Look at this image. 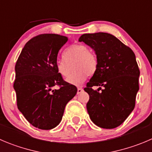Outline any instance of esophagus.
Returning <instances> with one entry per match:
<instances>
[{
	"instance_id": "1",
	"label": "esophagus",
	"mask_w": 152,
	"mask_h": 152,
	"mask_svg": "<svg viewBox=\"0 0 152 152\" xmlns=\"http://www.w3.org/2000/svg\"><path fill=\"white\" fill-rule=\"evenodd\" d=\"M83 89L81 87H77V94H80L83 92Z\"/></svg>"
}]
</instances>
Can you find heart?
I'll return each mask as SVG.
<instances>
[{"instance_id": "heart-1", "label": "heart", "mask_w": 152, "mask_h": 152, "mask_svg": "<svg viewBox=\"0 0 152 152\" xmlns=\"http://www.w3.org/2000/svg\"><path fill=\"white\" fill-rule=\"evenodd\" d=\"M63 58L57 60L56 68L62 77L67 79L70 77L74 66L75 72L68 80L70 83H83L86 75H94L98 69L96 56L84 45L75 44L70 46L63 53Z\"/></svg>"}]
</instances>
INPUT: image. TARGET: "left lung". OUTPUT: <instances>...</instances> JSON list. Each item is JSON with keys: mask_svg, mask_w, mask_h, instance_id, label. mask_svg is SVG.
Wrapping results in <instances>:
<instances>
[{"mask_svg": "<svg viewBox=\"0 0 152 152\" xmlns=\"http://www.w3.org/2000/svg\"><path fill=\"white\" fill-rule=\"evenodd\" d=\"M79 42L92 48L98 60V69L84 88L89 95L86 104L89 118L100 128H116L135 107L140 77L135 54L116 37L107 33L83 34ZM93 86L99 88L94 91Z\"/></svg>", "mask_w": 152, "mask_h": 152, "instance_id": "left-lung-1", "label": "left lung"}]
</instances>
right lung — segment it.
<instances>
[{
	"label": "right lung",
	"mask_w": 152,
	"mask_h": 152,
	"mask_svg": "<svg viewBox=\"0 0 152 152\" xmlns=\"http://www.w3.org/2000/svg\"><path fill=\"white\" fill-rule=\"evenodd\" d=\"M67 41V37L58 34L34 37L26 43L15 64L13 87L17 106L39 129L57 127L66 105L77 92L76 86L63 80L56 68L59 50ZM55 86L60 88L53 90Z\"/></svg>",
	"instance_id": "1"
}]
</instances>
